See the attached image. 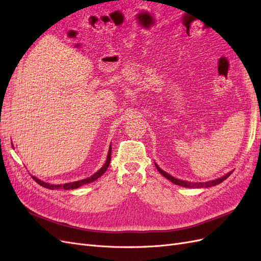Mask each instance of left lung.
<instances>
[{"mask_svg":"<svg viewBox=\"0 0 261 261\" xmlns=\"http://www.w3.org/2000/svg\"><path fill=\"white\" fill-rule=\"evenodd\" d=\"M155 164V163H154ZM155 167H156V169H158V171H159L161 174L164 176V177H167L168 179H170L172 183H174L175 185H179V186H183V187H188V188H202V187H206V188H208V187H211V186H216V185H218V184H220V183H222V181L224 180V179H226L228 176H230L231 174H232V172H228L227 174H225L224 176H222V177H220V178H217V179H213V180H209V181H202V183H192V181H186V180H181V179H178V178H175V177H173V176H171L170 174H168L167 172H164L163 170H161L159 167H158V164H155Z\"/></svg>","mask_w":261,"mask_h":261,"instance_id":"obj_1","label":"left lung"}]
</instances>
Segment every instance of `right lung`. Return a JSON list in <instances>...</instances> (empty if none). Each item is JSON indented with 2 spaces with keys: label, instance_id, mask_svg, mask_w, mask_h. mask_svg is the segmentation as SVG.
<instances>
[{
  "label": "right lung",
  "instance_id": "1",
  "mask_svg": "<svg viewBox=\"0 0 261 261\" xmlns=\"http://www.w3.org/2000/svg\"><path fill=\"white\" fill-rule=\"evenodd\" d=\"M111 149H112V148H111V146H110L107 161H106L103 167H102L98 172L94 173V174H93L92 176H90V177H88V178H84V179H82V180L73 181V183H66V184H60V185H54V184L45 183V181L40 180L39 178H37L36 176H33V178L37 181V183H38L39 185H41V186H43V187H45V188H48V189H62V188H64V189H76V188L81 187V186H83V185H85V184L91 183V181L98 179V178L108 170L109 165H110V161H111Z\"/></svg>",
  "mask_w": 261,
  "mask_h": 261
}]
</instances>
